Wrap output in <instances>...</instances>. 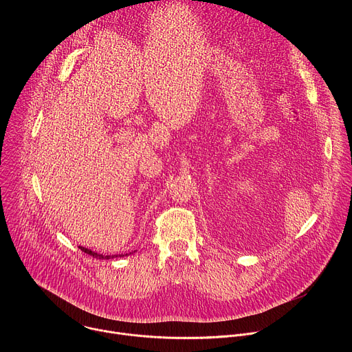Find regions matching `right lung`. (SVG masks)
<instances>
[{
	"label": "right lung",
	"mask_w": 352,
	"mask_h": 352,
	"mask_svg": "<svg viewBox=\"0 0 352 352\" xmlns=\"http://www.w3.org/2000/svg\"><path fill=\"white\" fill-rule=\"evenodd\" d=\"M79 249L80 250H83L85 254H87V255H91L93 258H96V259H111V258H121V256H128V255H131V252L129 254H125V255H103V254H97V252H94V250H91V249H87V248H85V246H79ZM133 254V252H132Z\"/></svg>",
	"instance_id": "1"
}]
</instances>
